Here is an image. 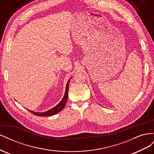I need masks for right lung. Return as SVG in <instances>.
<instances>
[{
    "mask_svg": "<svg viewBox=\"0 0 154 154\" xmlns=\"http://www.w3.org/2000/svg\"><path fill=\"white\" fill-rule=\"evenodd\" d=\"M71 79H69L67 83V85H66V92H65V95L63 97L62 100L60 102V103L54 107H53V109H50L49 110L45 112H35L33 111H30V112L32 114H33L36 116H53L56 114L58 113L59 112L61 111L64 107L66 106V102L67 100V97H68V92H69V82Z\"/></svg>",
    "mask_w": 154,
    "mask_h": 154,
    "instance_id": "add662e5",
    "label": "right lung"
}]
</instances>
